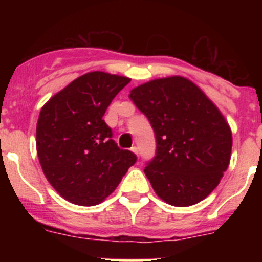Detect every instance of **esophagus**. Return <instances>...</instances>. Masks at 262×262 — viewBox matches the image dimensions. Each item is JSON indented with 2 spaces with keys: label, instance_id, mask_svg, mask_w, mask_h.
<instances>
[{
  "label": "esophagus",
  "instance_id": "obj_1",
  "mask_svg": "<svg viewBox=\"0 0 262 262\" xmlns=\"http://www.w3.org/2000/svg\"><path fill=\"white\" fill-rule=\"evenodd\" d=\"M130 149H132V152H133V153H136L137 156H139V150H138V147H136V146H134V147H132Z\"/></svg>",
  "mask_w": 262,
  "mask_h": 262
}]
</instances>
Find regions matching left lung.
<instances>
[{
	"instance_id": "8db88e82",
	"label": "left lung",
	"mask_w": 262,
	"mask_h": 262,
	"mask_svg": "<svg viewBox=\"0 0 262 262\" xmlns=\"http://www.w3.org/2000/svg\"><path fill=\"white\" fill-rule=\"evenodd\" d=\"M129 97L155 132L156 155L144 173L156 194L175 207L205 199L231 160L232 133L221 112L179 76L141 84Z\"/></svg>"
}]
</instances>
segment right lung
<instances>
[{
  "label": "right lung",
  "instance_id": "obj_1",
  "mask_svg": "<svg viewBox=\"0 0 262 262\" xmlns=\"http://www.w3.org/2000/svg\"><path fill=\"white\" fill-rule=\"evenodd\" d=\"M129 82L105 72L86 73L41 109L36 125L39 162L55 191L73 204L101 203L137 162L132 150L118 147L102 119Z\"/></svg>",
  "mask_w": 262,
  "mask_h": 262
}]
</instances>
